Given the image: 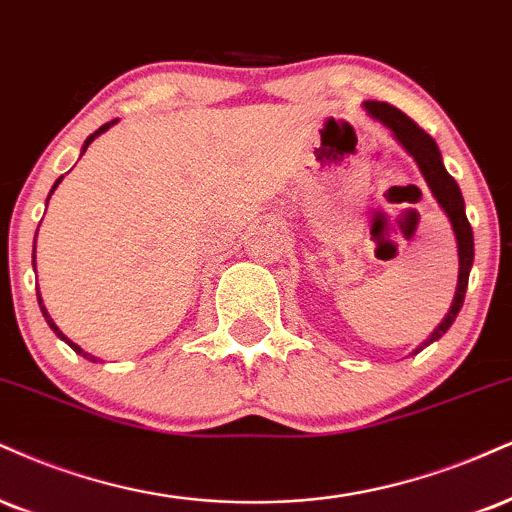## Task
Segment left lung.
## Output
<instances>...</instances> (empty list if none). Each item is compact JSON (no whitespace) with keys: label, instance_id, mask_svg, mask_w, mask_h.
I'll use <instances>...</instances> for the list:
<instances>
[{"label":"left lung","instance_id":"obj_1","mask_svg":"<svg viewBox=\"0 0 512 512\" xmlns=\"http://www.w3.org/2000/svg\"><path fill=\"white\" fill-rule=\"evenodd\" d=\"M362 107H365V112L372 116L374 121L384 123V126L391 131L393 138L398 140V145L403 147V150L408 152L412 159H415L417 169H420L424 181H427L429 190H432V195L436 197V202H439V207L443 209V212H446L448 221H451L453 233H455V243H458L460 269H458V286H455V298L451 303V310L446 312V317H443L441 324L436 326L432 334H429L427 341H422L420 346L412 350V355H417L420 350L427 348L429 343L439 341V338L446 334L448 329H451L455 317H458L460 307H463L465 291H467V279H470V269H472V262H474L472 226H470V221H467V214H465L463 193H460L455 178L448 174L446 166H443V157L439 152V145L434 143L432 135L424 133L415 121L408 119V116L400 112V109L391 107V104L365 102Z\"/></svg>","mask_w":512,"mask_h":512}]
</instances>
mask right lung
Instances as JSON below:
<instances>
[{
    "mask_svg": "<svg viewBox=\"0 0 512 512\" xmlns=\"http://www.w3.org/2000/svg\"><path fill=\"white\" fill-rule=\"evenodd\" d=\"M114 123H116V119H114V121H109V123H104V126H102V128H97V131H95V133H92V135H88V140H85V143H83V150H80V155H85V150H88V145L92 143V140H95V138H97V135H102L104 131H109V126H114ZM61 178H64V176H59V178H57V183H54V186H52V190H49V195H47V202H49V197H52V193H54V190H57V186H59V183H61ZM33 269H35V245H33ZM38 303H40V310H42V315H45V319H47L49 329H52V331H54V334H57V336L61 338V341H64V343H69V346H71L73 350H76V353H78V355H83V357H85V360H90V362H102V360H100V357H95V355L85 353V350H83V348H80V346H78V343H73V341H71V338H69V336H66V334H64V331H61L57 324H54V319H52V317H49L47 307H45V305H42L40 291H38Z\"/></svg>",
    "mask_w": 512,
    "mask_h": 512,
    "instance_id": "right-lung-1",
    "label": "right lung"
}]
</instances>
